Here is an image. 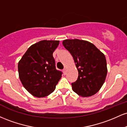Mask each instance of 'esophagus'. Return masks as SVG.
<instances>
[{
    "label": "esophagus",
    "instance_id": "obj_1",
    "mask_svg": "<svg viewBox=\"0 0 127 127\" xmlns=\"http://www.w3.org/2000/svg\"><path fill=\"white\" fill-rule=\"evenodd\" d=\"M66 72H67V69L66 68H64L63 69V73H64V75H65V74H66Z\"/></svg>",
    "mask_w": 127,
    "mask_h": 127
}]
</instances>
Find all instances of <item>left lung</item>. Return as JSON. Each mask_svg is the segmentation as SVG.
<instances>
[{
  "label": "left lung",
  "instance_id": "8db88e82",
  "mask_svg": "<svg viewBox=\"0 0 127 127\" xmlns=\"http://www.w3.org/2000/svg\"><path fill=\"white\" fill-rule=\"evenodd\" d=\"M63 45L73 58L78 71L72 90L81 97H90L98 92L107 73L105 55L94 44L87 40L65 39Z\"/></svg>",
  "mask_w": 127,
  "mask_h": 127
}]
</instances>
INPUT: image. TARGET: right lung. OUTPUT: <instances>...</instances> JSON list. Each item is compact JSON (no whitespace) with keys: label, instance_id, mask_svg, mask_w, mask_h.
Returning <instances> with one entry per match:
<instances>
[{"label":"right lung","instance_id":"obj_1","mask_svg":"<svg viewBox=\"0 0 127 127\" xmlns=\"http://www.w3.org/2000/svg\"><path fill=\"white\" fill-rule=\"evenodd\" d=\"M59 40H40L31 45L18 64L22 85L34 97L41 98L55 90L62 73L55 68L53 52Z\"/></svg>","mask_w":127,"mask_h":127}]
</instances>
